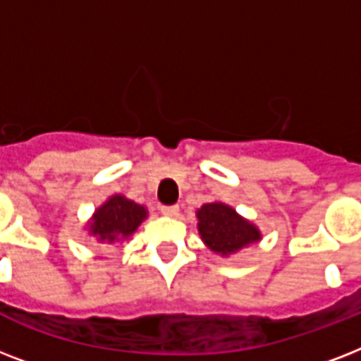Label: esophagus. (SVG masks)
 Listing matches in <instances>:
<instances>
[{"label":"esophagus","instance_id":"esophagus-1","mask_svg":"<svg viewBox=\"0 0 361 361\" xmlns=\"http://www.w3.org/2000/svg\"><path fill=\"white\" fill-rule=\"evenodd\" d=\"M161 214L166 215V217H178V215H180V206H178V204H172V206H161Z\"/></svg>","mask_w":361,"mask_h":361}]
</instances>
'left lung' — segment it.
<instances>
[{"label": "left lung", "mask_w": 361, "mask_h": 361, "mask_svg": "<svg viewBox=\"0 0 361 361\" xmlns=\"http://www.w3.org/2000/svg\"><path fill=\"white\" fill-rule=\"evenodd\" d=\"M198 232L204 243L215 252L228 255L252 241L260 240V234L251 223L241 219L232 208L221 202L204 204L198 209Z\"/></svg>", "instance_id": "1"}]
</instances>
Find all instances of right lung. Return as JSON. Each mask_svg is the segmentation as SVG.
I'll return each instance as SVG.
<instances>
[{"label":"right lung","instance_id":"1","mask_svg":"<svg viewBox=\"0 0 361 361\" xmlns=\"http://www.w3.org/2000/svg\"><path fill=\"white\" fill-rule=\"evenodd\" d=\"M144 217H146V209L142 206L116 195L95 212L92 232L99 236V240L112 243L133 234Z\"/></svg>","mask_w":361,"mask_h":361}]
</instances>
